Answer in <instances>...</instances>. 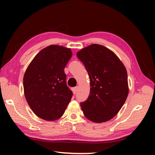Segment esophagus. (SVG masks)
<instances>
[{
	"label": "esophagus",
	"instance_id": "1",
	"mask_svg": "<svg viewBox=\"0 0 155 155\" xmlns=\"http://www.w3.org/2000/svg\"><path fill=\"white\" fill-rule=\"evenodd\" d=\"M77 90H78V87H73L72 88V91H73V93H74V94L77 93Z\"/></svg>",
	"mask_w": 155,
	"mask_h": 155
}]
</instances>
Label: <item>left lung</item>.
Instances as JSON below:
<instances>
[{
	"mask_svg": "<svg viewBox=\"0 0 155 155\" xmlns=\"http://www.w3.org/2000/svg\"><path fill=\"white\" fill-rule=\"evenodd\" d=\"M77 56L90 79V95L80 103L83 114L94 122L108 121L117 115L127 98L126 68L114 52L99 44L81 49Z\"/></svg>",
	"mask_w": 155,
	"mask_h": 155,
	"instance_id": "left-lung-1",
	"label": "left lung"
}]
</instances>
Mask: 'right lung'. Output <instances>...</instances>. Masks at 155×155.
I'll use <instances>...</instances> for the list:
<instances>
[{"label": "right lung", "instance_id": "add662e5", "mask_svg": "<svg viewBox=\"0 0 155 155\" xmlns=\"http://www.w3.org/2000/svg\"><path fill=\"white\" fill-rule=\"evenodd\" d=\"M70 48L51 45L36 54L23 78L26 100L37 116L53 121L61 117L72 91L66 84L64 68L72 57Z\"/></svg>", "mask_w": 155, "mask_h": 155}]
</instances>
